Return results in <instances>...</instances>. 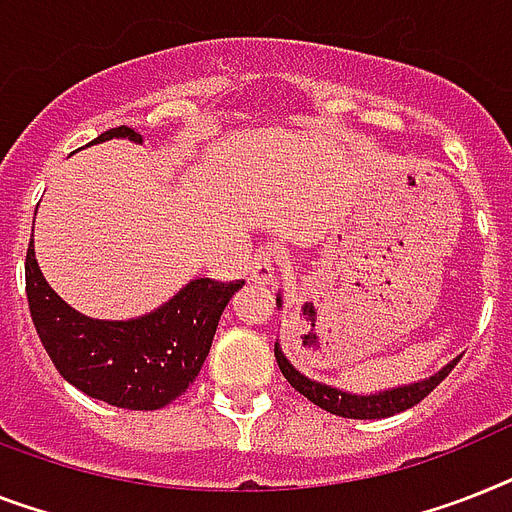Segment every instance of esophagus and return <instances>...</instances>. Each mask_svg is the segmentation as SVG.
<instances>
[{
  "instance_id": "obj_1",
  "label": "esophagus",
  "mask_w": 512,
  "mask_h": 512,
  "mask_svg": "<svg viewBox=\"0 0 512 512\" xmlns=\"http://www.w3.org/2000/svg\"><path fill=\"white\" fill-rule=\"evenodd\" d=\"M276 265H278V255L273 249H257L255 255H252V263H249V281H255L260 286L273 284V278H276Z\"/></svg>"
}]
</instances>
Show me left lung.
Listing matches in <instances>:
<instances>
[{
	"label": "left lung",
	"mask_w": 512,
	"mask_h": 512,
	"mask_svg": "<svg viewBox=\"0 0 512 512\" xmlns=\"http://www.w3.org/2000/svg\"><path fill=\"white\" fill-rule=\"evenodd\" d=\"M276 305L278 310H281V305H284L281 294H276ZM273 352H276L281 373H284L286 381H289L299 394H305L307 400L313 402V405L323 407V410H328V413L342 415V418H357V421L389 418V415L402 413V410H407V407L418 405L426 394L434 392L436 386L450 376L452 368H455L460 357H463L458 355L455 360H450V363L444 365L442 371H436L434 376L429 378H421V381H415V384L392 386V389H384V392H376V394H352V392H344V389H336V386L331 384H323V381H315V378L305 376V373H299L292 365V360L281 352V344L278 342Z\"/></svg>",
	"instance_id": "8db88e82"
}]
</instances>
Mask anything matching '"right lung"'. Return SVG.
<instances>
[{"mask_svg": "<svg viewBox=\"0 0 512 512\" xmlns=\"http://www.w3.org/2000/svg\"><path fill=\"white\" fill-rule=\"evenodd\" d=\"M110 139L144 141L134 128L118 126L91 144ZM242 284L194 278L152 313L99 321L73 310L47 284L33 239L26 255L28 307L54 368L83 394L126 410H160L194 384L213 347L220 315Z\"/></svg>", "mask_w": 512, "mask_h": 512, "instance_id": "right-lung-1", "label": "right lung"}]
</instances>
